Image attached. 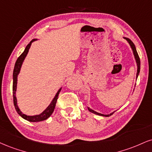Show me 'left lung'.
Returning a JSON list of instances; mask_svg holds the SVG:
<instances>
[{
  "label": "left lung",
  "mask_w": 152,
  "mask_h": 152,
  "mask_svg": "<svg viewBox=\"0 0 152 152\" xmlns=\"http://www.w3.org/2000/svg\"><path fill=\"white\" fill-rule=\"evenodd\" d=\"M125 39H127V41L128 42L129 45H130L132 49L133 53H134V55L135 59H136L137 64V78L138 75H139V74H140V56H139V55H138V53H137V52L136 47H135V45H134V43H133L130 39H128V38L125 37ZM88 110L90 111V112L94 113V114L98 115H101V116H105V117H109V116H110L111 115H113V113H114V112H113L112 113H110V115H103V114H101V113H97V112H96V111H94V110H93L90 109L89 107H88Z\"/></svg>",
  "instance_id": "left-lung-1"
}]
</instances>
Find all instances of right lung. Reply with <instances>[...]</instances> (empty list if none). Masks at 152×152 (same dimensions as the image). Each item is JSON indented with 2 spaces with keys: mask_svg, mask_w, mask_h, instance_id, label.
<instances>
[{
  "mask_svg": "<svg viewBox=\"0 0 152 152\" xmlns=\"http://www.w3.org/2000/svg\"><path fill=\"white\" fill-rule=\"evenodd\" d=\"M35 40H36L35 39H32V41H31L27 45V47H25V50H24V52L22 53L21 55L18 58L17 61H16L15 64V66H14L13 83H12V96H13V103H14L15 108L17 113L22 117V118L25 119V120H27V121L33 122L43 121V120H47V118H49V117L52 115V114L54 110V108H55L56 103V101H57L58 94H59L60 91H61V88H60L57 92V94H56V96L54 98V99L52 100V103H50V105H49L48 107H47V109L45 110V111H43L41 114L37 115H34V116H28V115H26L23 114V113H22L20 110L19 107H18V106L17 105V99H16V96H15V91H16V88H17L18 75L19 74L20 71L22 64H23V62L24 61V59H25V56H27V53H28L29 49H30V47L31 46V44H32V42L35 41Z\"/></svg>",
  "mask_w": 152,
  "mask_h": 152,
  "instance_id": "obj_1",
  "label": "right lung"
}]
</instances>
